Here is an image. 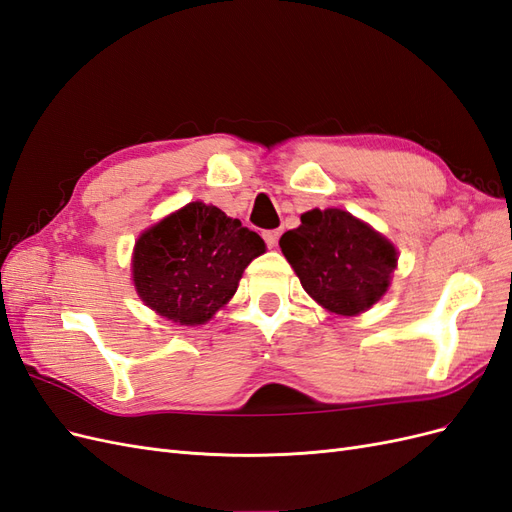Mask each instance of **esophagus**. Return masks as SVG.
Masks as SVG:
<instances>
[{
	"mask_svg": "<svg viewBox=\"0 0 512 512\" xmlns=\"http://www.w3.org/2000/svg\"><path fill=\"white\" fill-rule=\"evenodd\" d=\"M280 235H282L280 228H271V230L262 232V239H265V243H267L269 247H275V245H277V239H280Z\"/></svg>",
	"mask_w": 512,
	"mask_h": 512,
	"instance_id": "esophagus-1",
	"label": "esophagus"
}]
</instances>
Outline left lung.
<instances>
[{"instance_id": "obj_1", "label": "left lung", "mask_w": 512, "mask_h": 512, "mask_svg": "<svg viewBox=\"0 0 512 512\" xmlns=\"http://www.w3.org/2000/svg\"><path fill=\"white\" fill-rule=\"evenodd\" d=\"M309 297L335 314L365 312L389 288L395 247L342 209H312L280 239Z\"/></svg>"}]
</instances>
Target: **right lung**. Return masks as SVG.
Here are the masks:
<instances>
[{
	"label": "right lung",
	"mask_w": 512,
	"mask_h": 512,
	"mask_svg": "<svg viewBox=\"0 0 512 512\" xmlns=\"http://www.w3.org/2000/svg\"><path fill=\"white\" fill-rule=\"evenodd\" d=\"M265 254V241L239 220L190 203L143 232L132 273L141 299L168 320L203 324L235 294L243 269Z\"/></svg>",
	"instance_id": "obj_1"
}]
</instances>
